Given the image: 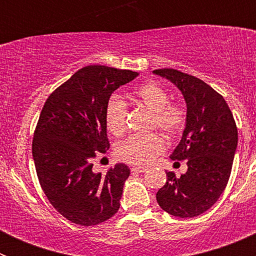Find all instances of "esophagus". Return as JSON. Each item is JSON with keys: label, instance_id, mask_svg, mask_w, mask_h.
I'll use <instances>...</instances> for the list:
<instances>
[{"label": "esophagus", "instance_id": "34e87169", "mask_svg": "<svg viewBox=\"0 0 256 256\" xmlns=\"http://www.w3.org/2000/svg\"><path fill=\"white\" fill-rule=\"evenodd\" d=\"M146 170H148V168H144V166H133V168H130L132 173H144Z\"/></svg>", "mask_w": 256, "mask_h": 256}]
</instances>
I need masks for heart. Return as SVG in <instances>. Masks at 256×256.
<instances>
[{
    "label": "heart",
    "instance_id": "1",
    "mask_svg": "<svg viewBox=\"0 0 256 256\" xmlns=\"http://www.w3.org/2000/svg\"><path fill=\"white\" fill-rule=\"evenodd\" d=\"M132 102L151 110L150 128H158L172 138L180 134L187 122V110L180 102L170 101V94L162 86L148 82L136 87L128 94ZM128 108L119 96H112L105 106L106 128L112 136L119 137L126 126ZM164 150V141L158 133L133 134L118 144L116 155L120 160L134 165H146Z\"/></svg>",
    "mask_w": 256,
    "mask_h": 256
}]
</instances>
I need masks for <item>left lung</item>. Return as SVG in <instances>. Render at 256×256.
Listing matches in <instances>:
<instances>
[{
	"label": "left lung",
	"instance_id": "8db88e82",
	"mask_svg": "<svg viewBox=\"0 0 256 256\" xmlns=\"http://www.w3.org/2000/svg\"><path fill=\"white\" fill-rule=\"evenodd\" d=\"M177 86L187 104V122L172 160H186L180 178L168 172L166 182L156 194L162 210L178 218L198 216L216 204L230 180L237 126L220 94L209 84L180 70H154Z\"/></svg>",
	"mask_w": 256,
	"mask_h": 256
}]
</instances>
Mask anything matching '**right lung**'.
Returning a JSON list of instances; mask_svg holds the SVG:
<instances>
[{
    "mask_svg": "<svg viewBox=\"0 0 256 256\" xmlns=\"http://www.w3.org/2000/svg\"><path fill=\"white\" fill-rule=\"evenodd\" d=\"M137 76L88 65L58 86L42 108L32 142L36 172L50 204L72 223L100 224L119 210L130 168L116 164L106 174L94 173L92 160L110 148L106 102Z\"/></svg>",
    "mask_w": 256,
    "mask_h": 256,
    "instance_id": "right-lung-1",
    "label": "right lung"
}]
</instances>
